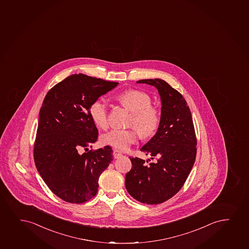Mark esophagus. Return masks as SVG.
<instances>
[{"label":"esophagus","instance_id":"obj_1","mask_svg":"<svg viewBox=\"0 0 249 249\" xmlns=\"http://www.w3.org/2000/svg\"><path fill=\"white\" fill-rule=\"evenodd\" d=\"M122 156H123V155H122V153H120V151H118L117 150L113 151V158H115V159L120 158Z\"/></svg>","mask_w":249,"mask_h":249}]
</instances>
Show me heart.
Returning a JSON list of instances; mask_svg holds the SVG:
<instances>
[{"mask_svg": "<svg viewBox=\"0 0 249 249\" xmlns=\"http://www.w3.org/2000/svg\"><path fill=\"white\" fill-rule=\"evenodd\" d=\"M118 100L131 113L129 126L135 127L143 139L150 138L157 133L160 124V113L151 105V98L144 91L129 89L120 93ZM89 113L93 123L99 128L107 124V105L103 98L95 100L90 106ZM137 134L134 129H111L101 136V142L119 151H125L136 142Z\"/></svg>", "mask_w": 249, "mask_h": 249, "instance_id": "obj_1", "label": "heart"}]
</instances>
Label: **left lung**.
<instances>
[{
    "mask_svg": "<svg viewBox=\"0 0 249 249\" xmlns=\"http://www.w3.org/2000/svg\"><path fill=\"white\" fill-rule=\"evenodd\" d=\"M137 83L158 89L160 124L158 132L141 149L155 161L146 166L141 158H129L132 168L126 174L125 187L136 200L158 205L182 189L196 160L197 139L191 112L179 91L161 79L140 80Z\"/></svg>",
    "mask_w": 249,
    "mask_h": 249,
    "instance_id": "left-lung-1",
    "label": "left lung"
}]
</instances>
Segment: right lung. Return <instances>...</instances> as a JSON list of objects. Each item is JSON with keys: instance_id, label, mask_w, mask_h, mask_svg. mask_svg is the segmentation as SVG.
I'll use <instances>...</instances> for the list:
<instances>
[{"instance_id": "1", "label": "right lung", "mask_w": 249, "mask_h": 249, "mask_svg": "<svg viewBox=\"0 0 249 249\" xmlns=\"http://www.w3.org/2000/svg\"><path fill=\"white\" fill-rule=\"evenodd\" d=\"M118 84L75 74L53 86L44 98L34 146L35 166L49 189L64 201L82 204L93 198L101 173L113 160L108 145L82 155L78 149L87 150L98 140L91 104Z\"/></svg>"}]
</instances>
